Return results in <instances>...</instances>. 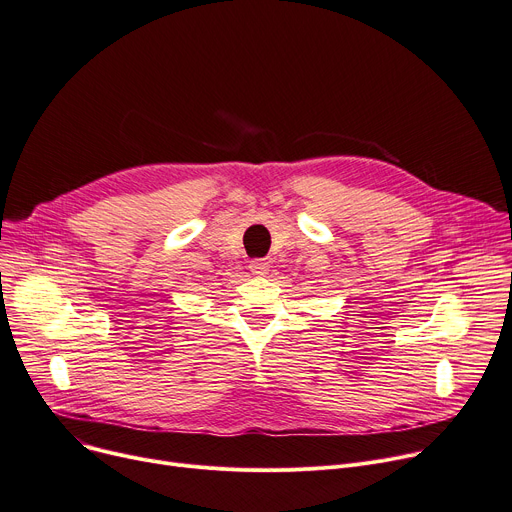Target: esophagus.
I'll use <instances>...</instances> for the list:
<instances>
[{
    "label": "esophagus",
    "mask_w": 512,
    "mask_h": 512,
    "mask_svg": "<svg viewBox=\"0 0 512 512\" xmlns=\"http://www.w3.org/2000/svg\"><path fill=\"white\" fill-rule=\"evenodd\" d=\"M249 269H251L253 276H265L267 271H269V263L265 259H253L249 263Z\"/></svg>",
    "instance_id": "34e87169"
}]
</instances>
